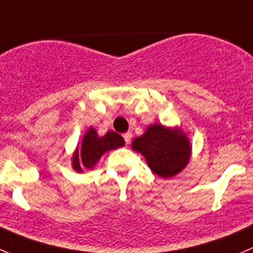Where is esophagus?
<instances>
[{"mask_svg": "<svg viewBox=\"0 0 253 253\" xmlns=\"http://www.w3.org/2000/svg\"><path fill=\"white\" fill-rule=\"evenodd\" d=\"M124 138H125V142L129 143V141H131V138H132L131 132H126V133L124 134Z\"/></svg>", "mask_w": 253, "mask_h": 253, "instance_id": "34e87169", "label": "esophagus"}]
</instances>
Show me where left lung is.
I'll return each mask as SVG.
<instances>
[{"mask_svg": "<svg viewBox=\"0 0 253 253\" xmlns=\"http://www.w3.org/2000/svg\"><path fill=\"white\" fill-rule=\"evenodd\" d=\"M132 150L146 159L148 167L160 177H173L187 166L191 145L180 128H169L160 124L147 127L145 133L134 138Z\"/></svg>", "mask_w": 253, "mask_h": 253, "instance_id": "left-lung-1", "label": "left lung"}]
</instances>
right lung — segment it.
I'll return each mask as SVG.
<instances>
[{
	"instance_id": "add662e5",
	"label": "right lung",
	"mask_w": 253,
	"mask_h": 253,
	"mask_svg": "<svg viewBox=\"0 0 253 253\" xmlns=\"http://www.w3.org/2000/svg\"><path fill=\"white\" fill-rule=\"evenodd\" d=\"M125 145V140L113 131H108L100 137L93 127H89L84 136L81 148H77L73 153L72 167L75 171L82 172V167L92 169L102 155L107 151L116 150Z\"/></svg>"
}]
</instances>
